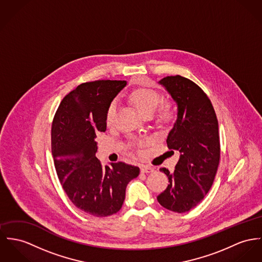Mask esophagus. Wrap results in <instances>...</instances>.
I'll return each instance as SVG.
<instances>
[{"mask_svg":"<svg viewBox=\"0 0 262 262\" xmlns=\"http://www.w3.org/2000/svg\"><path fill=\"white\" fill-rule=\"evenodd\" d=\"M154 170H155V168L149 165H141V171L143 173H149V172H152Z\"/></svg>","mask_w":262,"mask_h":262,"instance_id":"esophagus-1","label":"esophagus"}]
</instances>
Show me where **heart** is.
Masks as SVG:
<instances>
[{
	"mask_svg": "<svg viewBox=\"0 0 262 262\" xmlns=\"http://www.w3.org/2000/svg\"><path fill=\"white\" fill-rule=\"evenodd\" d=\"M129 101L141 115L148 117L155 112V121L160 127H167L177 120V110L172 102L161 101V94L150 88H138L128 95ZM156 111H155L154 110ZM117 113V102L112 101L105 112V122L112 124Z\"/></svg>",
	"mask_w": 262,
	"mask_h": 262,
	"instance_id": "heart-1",
	"label": "heart"
}]
</instances>
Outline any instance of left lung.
<instances>
[{"label":"left lung","mask_w":262,"mask_h":262,"mask_svg":"<svg viewBox=\"0 0 262 262\" xmlns=\"http://www.w3.org/2000/svg\"><path fill=\"white\" fill-rule=\"evenodd\" d=\"M160 83L178 103V120L166 143L181 157L173 172L160 168L169 183L158 202L182 213L202 202L214 181L221 160L219 121L211 101L195 82L178 75Z\"/></svg>","instance_id":"8db88e82"}]
</instances>
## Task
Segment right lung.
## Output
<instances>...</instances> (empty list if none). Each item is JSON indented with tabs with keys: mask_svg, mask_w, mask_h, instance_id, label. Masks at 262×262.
<instances>
[{
	"mask_svg": "<svg viewBox=\"0 0 262 262\" xmlns=\"http://www.w3.org/2000/svg\"><path fill=\"white\" fill-rule=\"evenodd\" d=\"M125 81H89L60 101L52 123V154L60 184L72 203L97 217L117 213L138 166L122 161L102 167L96 158L99 132L106 129L105 112Z\"/></svg>",
	"mask_w": 262,
	"mask_h": 262,
	"instance_id": "obj_1",
	"label": "right lung"
}]
</instances>
